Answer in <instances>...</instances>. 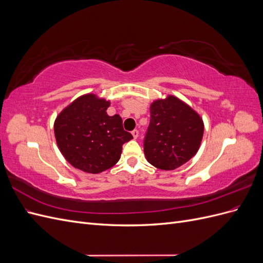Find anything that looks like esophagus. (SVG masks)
I'll use <instances>...</instances> for the list:
<instances>
[{
    "label": "esophagus",
    "instance_id": "34e87169",
    "mask_svg": "<svg viewBox=\"0 0 263 263\" xmlns=\"http://www.w3.org/2000/svg\"><path fill=\"white\" fill-rule=\"evenodd\" d=\"M132 135H133V137L136 139L138 136H139V132L137 130V129H134L133 132H132Z\"/></svg>",
    "mask_w": 263,
    "mask_h": 263
}]
</instances>
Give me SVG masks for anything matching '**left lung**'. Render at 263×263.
Returning a JSON list of instances; mask_svg holds the SVG:
<instances>
[{
	"mask_svg": "<svg viewBox=\"0 0 263 263\" xmlns=\"http://www.w3.org/2000/svg\"><path fill=\"white\" fill-rule=\"evenodd\" d=\"M144 138L149 163L161 170H174L189 161L200 148L204 125L201 117L174 97L154 102Z\"/></svg>",
	"mask_w": 263,
	"mask_h": 263,
	"instance_id": "obj_1",
	"label": "left lung"
}]
</instances>
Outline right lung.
Returning <instances> with one entry per match:
<instances>
[{
	"label": "right lung",
	"mask_w": 263,
	"mask_h": 263,
	"mask_svg": "<svg viewBox=\"0 0 263 263\" xmlns=\"http://www.w3.org/2000/svg\"><path fill=\"white\" fill-rule=\"evenodd\" d=\"M109 102L86 94L77 99L54 122V136L61 154L74 168L100 173L121 158L122 147L133 138L119 115L108 116Z\"/></svg>",
	"instance_id": "obj_1"
}]
</instances>
